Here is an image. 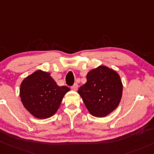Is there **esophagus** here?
<instances>
[{
  "label": "esophagus",
  "instance_id": "obj_1",
  "mask_svg": "<svg viewBox=\"0 0 154 154\" xmlns=\"http://www.w3.org/2000/svg\"><path fill=\"white\" fill-rule=\"evenodd\" d=\"M71 88H72V90H73V91H77V89H78V85H77V83L74 84V85H72V86L71 87Z\"/></svg>",
  "mask_w": 154,
  "mask_h": 154
}]
</instances>
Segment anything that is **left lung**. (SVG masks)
Wrapping results in <instances>:
<instances>
[{
    "label": "left lung",
    "instance_id": "obj_1",
    "mask_svg": "<svg viewBox=\"0 0 154 154\" xmlns=\"http://www.w3.org/2000/svg\"><path fill=\"white\" fill-rule=\"evenodd\" d=\"M87 82L78 94L92 116L104 117L117 108L122 95V83L116 71L105 66L91 70Z\"/></svg>",
    "mask_w": 154,
    "mask_h": 154
}]
</instances>
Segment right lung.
Segmentation results:
<instances>
[{
    "mask_svg": "<svg viewBox=\"0 0 154 154\" xmlns=\"http://www.w3.org/2000/svg\"><path fill=\"white\" fill-rule=\"evenodd\" d=\"M69 91V87L57 85L50 73L38 70L23 80L20 97L23 106L32 115L46 119L55 114Z\"/></svg>",
    "mask_w": 154,
    "mask_h": 154,
    "instance_id": "add662e5",
    "label": "right lung"
}]
</instances>
